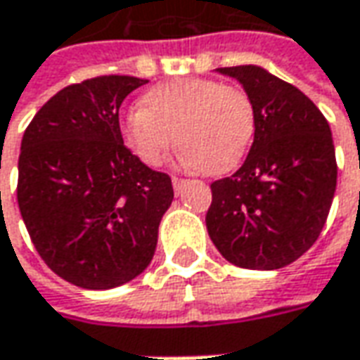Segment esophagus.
Masks as SVG:
<instances>
[{
    "label": "esophagus",
    "mask_w": 360,
    "mask_h": 360,
    "mask_svg": "<svg viewBox=\"0 0 360 360\" xmlns=\"http://www.w3.org/2000/svg\"><path fill=\"white\" fill-rule=\"evenodd\" d=\"M188 182L186 180H182V178H172V186H174V192L176 194H180L182 190H184V186H186Z\"/></svg>",
    "instance_id": "1"
}]
</instances>
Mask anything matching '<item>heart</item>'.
Instances as JSON below:
<instances>
[{"mask_svg": "<svg viewBox=\"0 0 360 360\" xmlns=\"http://www.w3.org/2000/svg\"><path fill=\"white\" fill-rule=\"evenodd\" d=\"M256 112L250 96L236 86L206 77H176L140 98V110L122 120V140L144 166L158 168L176 144L192 170L226 174L252 144Z\"/></svg>", "mask_w": 360, "mask_h": 360, "instance_id": "b5f03b06", "label": "heart"}]
</instances>
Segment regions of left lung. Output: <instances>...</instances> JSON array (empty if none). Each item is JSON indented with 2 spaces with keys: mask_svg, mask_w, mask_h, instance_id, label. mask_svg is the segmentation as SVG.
I'll list each match as a JSON object with an SVG mask.
<instances>
[{
  "mask_svg": "<svg viewBox=\"0 0 360 360\" xmlns=\"http://www.w3.org/2000/svg\"><path fill=\"white\" fill-rule=\"evenodd\" d=\"M250 96L255 142L236 172L216 180L206 229L218 252L250 270L295 262L316 242L337 190L328 122L311 100L260 65L218 68Z\"/></svg>",
  "mask_w": 360,
  "mask_h": 360,
  "instance_id": "8db88e82",
  "label": "left lung"
}]
</instances>
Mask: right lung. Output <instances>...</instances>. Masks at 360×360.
I'll return each mask as SVG.
<instances>
[{"label":"right lung","instance_id":"obj_1","mask_svg":"<svg viewBox=\"0 0 360 360\" xmlns=\"http://www.w3.org/2000/svg\"><path fill=\"white\" fill-rule=\"evenodd\" d=\"M148 79L100 76L60 90L30 122L18 162V204L44 262L79 288L142 274L174 198L172 180L124 146L118 112Z\"/></svg>","mask_w":360,"mask_h":360}]
</instances>
